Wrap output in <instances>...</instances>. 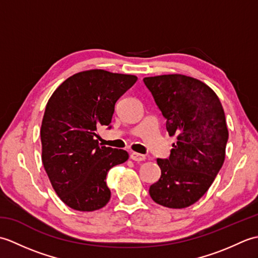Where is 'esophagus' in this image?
<instances>
[{
	"mask_svg": "<svg viewBox=\"0 0 258 258\" xmlns=\"http://www.w3.org/2000/svg\"><path fill=\"white\" fill-rule=\"evenodd\" d=\"M131 158H132L133 161L141 162V161H144L146 157H145V155H143V154H140V153L132 152V153H131Z\"/></svg>",
	"mask_w": 258,
	"mask_h": 258,
	"instance_id": "obj_1",
	"label": "esophagus"
}]
</instances>
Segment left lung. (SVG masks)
Segmentation results:
<instances>
[{
  "instance_id": "1",
  "label": "left lung",
  "mask_w": 258,
  "mask_h": 258,
  "mask_svg": "<svg viewBox=\"0 0 258 258\" xmlns=\"http://www.w3.org/2000/svg\"><path fill=\"white\" fill-rule=\"evenodd\" d=\"M176 135L168 158H157L161 177L151 185L152 200L169 208H184L204 195L225 160L228 141L220 98L203 82L180 74L143 79Z\"/></svg>"
}]
</instances>
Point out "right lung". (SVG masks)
I'll use <instances>...</instances> for the list:
<instances>
[{
	"instance_id": "right-lung-1",
	"label": "right lung",
	"mask_w": 258,
	"mask_h": 258,
	"mask_svg": "<svg viewBox=\"0 0 258 258\" xmlns=\"http://www.w3.org/2000/svg\"><path fill=\"white\" fill-rule=\"evenodd\" d=\"M136 81L134 75L84 71L64 81L46 104L42 162L54 190L73 210H100L111 199L107 172L128 154L101 146L96 132L101 126L111 128L115 103Z\"/></svg>"
}]
</instances>
